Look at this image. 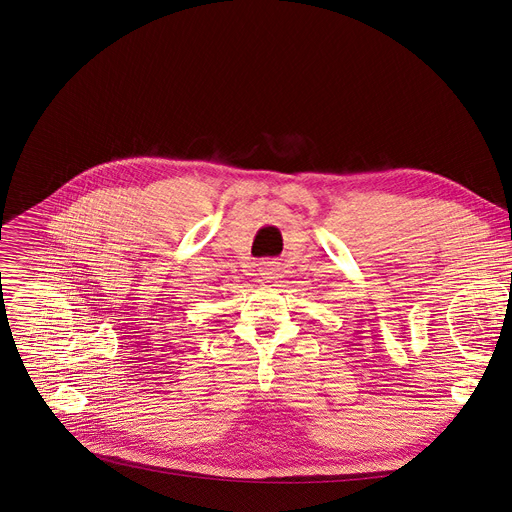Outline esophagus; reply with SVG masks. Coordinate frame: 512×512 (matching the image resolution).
Masks as SVG:
<instances>
[{
	"label": "esophagus",
	"instance_id": "obj_1",
	"mask_svg": "<svg viewBox=\"0 0 512 512\" xmlns=\"http://www.w3.org/2000/svg\"><path fill=\"white\" fill-rule=\"evenodd\" d=\"M279 269H281V265L277 261H263L259 265V275H261L263 283H273L279 277Z\"/></svg>",
	"mask_w": 512,
	"mask_h": 512
}]
</instances>
